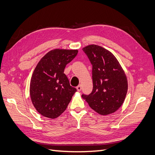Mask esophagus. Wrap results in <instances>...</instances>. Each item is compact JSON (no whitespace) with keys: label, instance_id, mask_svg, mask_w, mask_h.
<instances>
[{"label":"esophagus","instance_id":"esophagus-1","mask_svg":"<svg viewBox=\"0 0 155 155\" xmlns=\"http://www.w3.org/2000/svg\"><path fill=\"white\" fill-rule=\"evenodd\" d=\"M81 85H78L77 87H76V89H77V91H78V92H80L81 91Z\"/></svg>","mask_w":155,"mask_h":155}]
</instances>
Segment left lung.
<instances>
[{
	"mask_svg": "<svg viewBox=\"0 0 155 155\" xmlns=\"http://www.w3.org/2000/svg\"><path fill=\"white\" fill-rule=\"evenodd\" d=\"M92 65L93 90L83 94L91 109L101 115L110 114L122 105L127 92V79L110 51L96 45L83 48Z\"/></svg>",
	"mask_w": 155,
	"mask_h": 155,
	"instance_id": "left-lung-1",
	"label": "left lung"
}]
</instances>
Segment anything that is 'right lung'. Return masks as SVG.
I'll list each match as a JSON object with an SVG mask.
<instances>
[{
    "label": "right lung",
    "instance_id": "obj_1",
    "mask_svg": "<svg viewBox=\"0 0 155 155\" xmlns=\"http://www.w3.org/2000/svg\"><path fill=\"white\" fill-rule=\"evenodd\" d=\"M78 50L54 49L44 55L33 72L30 94L37 111L46 118H58L66 110L76 88L64 74Z\"/></svg>",
    "mask_w": 155,
    "mask_h": 155
}]
</instances>
